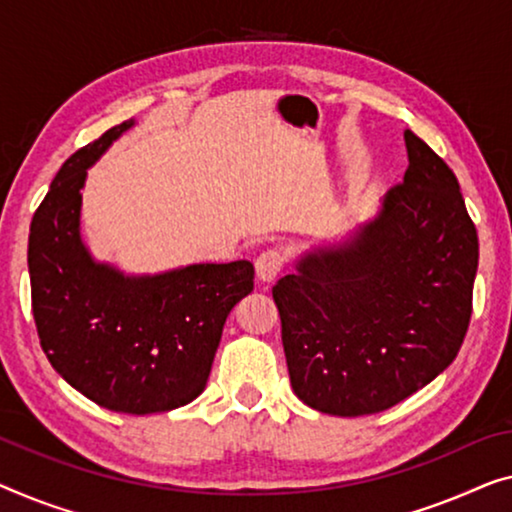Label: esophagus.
Segmentation results:
<instances>
[{
    "mask_svg": "<svg viewBox=\"0 0 512 512\" xmlns=\"http://www.w3.org/2000/svg\"><path fill=\"white\" fill-rule=\"evenodd\" d=\"M282 262H285V259H282V253H280V250H276V248L264 250V253L259 255V257H257V262H255L257 278L262 280V282H271V280H276V276H278L280 269H282Z\"/></svg>",
    "mask_w": 512,
    "mask_h": 512,
    "instance_id": "34e87169",
    "label": "esophagus"
}]
</instances>
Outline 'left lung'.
<instances>
[{
  "instance_id": "8db88e82",
  "label": "left lung",
  "mask_w": 512,
  "mask_h": 512,
  "mask_svg": "<svg viewBox=\"0 0 512 512\" xmlns=\"http://www.w3.org/2000/svg\"><path fill=\"white\" fill-rule=\"evenodd\" d=\"M409 167L377 216L273 287L289 381L331 416L391 409L439 377L471 319L478 234L444 160L404 131Z\"/></svg>"
}]
</instances>
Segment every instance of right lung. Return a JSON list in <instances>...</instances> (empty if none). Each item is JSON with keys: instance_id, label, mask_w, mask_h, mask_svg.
<instances>
[{"instance_id": "1", "label": "right lung", "mask_w": 512, "mask_h": 512, "mask_svg": "<svg viewBox=\"0 0 512 512\" xmlns=\"http://www.w3.org/2000/svg\"><path fill=\"white\" fill-rule=\"evenodd\" d=\"M135 119L110 128L61 165L29 227V280L38 338L61 377L121 414H158L207 386L225 319L253 292L248 259L131 276L82 241L87 170Z\"/></svg>"}]
</instances>
